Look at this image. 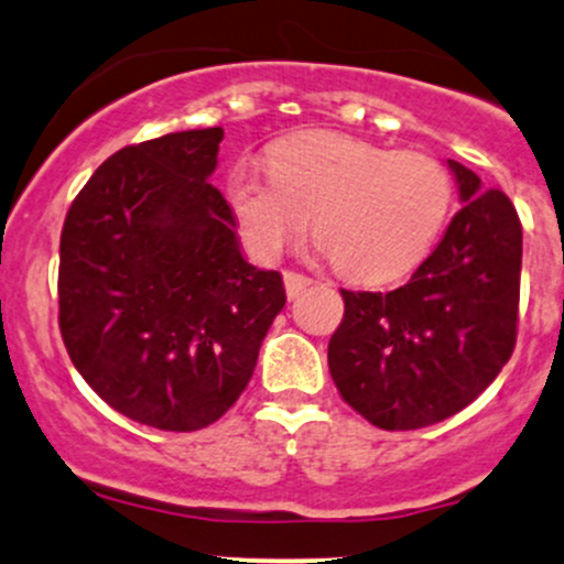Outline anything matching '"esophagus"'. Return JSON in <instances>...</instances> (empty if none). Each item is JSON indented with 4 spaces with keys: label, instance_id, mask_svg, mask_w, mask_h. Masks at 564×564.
Returning a JSON list of instances; mask_svg holds the SVG:
<instances>
[{
    "label": "esophagus",
    "instance_id": "1",
    "mask_svg": "<svg viewBox=\"0 0 564 564\" xmlns=\"http://www.w3.org/2000/svg\"><path fill=\"white\" fill-rule=\"evenodd\" d=\"M283 283H286L289 300H294V296H300V291H304L310 283H313V278L304 273H294V270H286V273H283Z\"/></svg>",
    "mask_w": 564,
    "mask_h": 564
}]
</instances>
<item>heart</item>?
I'll return each mask as SVG.
<instances>
[{
    "label": "heart",
    "mask_w": 564,
    "mask_h": 564,
    "mask_svg": "<svg viewBox=\"0 0 564 564\" xmlns=\"http://www.w3.org/2000/svg\"><path fill=\"white\" fill-rule=\"evenodd\" d=\"M268 172L238 170L228 200L260 257L281 254L307 228L336 273L349 281H392L426 254L451 209V174L419 151H390L339 132L275 142Z\"/></svg>",
    "instance_id": "obj_1"
}]
</instances>
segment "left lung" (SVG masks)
I'll return each mask as SVG.
<instances>
[{
    "instance_id": "left-lung-1",
    "label": "left lung",
    "mask_w": 564,
    "mask_h": 564,
    "mask_svg": "<svg viewBox=\"0 0 564 564\" xmlns=\"http://www.w3.org/2000/svg\"><path fill=\"white\" fill-rule=\"evenodd\" d=\"M462 209L405 286L341 289L328 341L341 400L379 430H422L453 416L498 377L517 345L522 225L507 193L482 191L458 161Z\"/></svg>"
}]
</instances>
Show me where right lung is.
<instances>
[{
	"label": "right lung",
	"instance_id": "right-lung-1",
	"mask_svg": "<svg viewBox=\"0 0 564 564\" xmlns=\"http://www.w3.org/2000/svg\"><path fill=\"white\" fill-rule=\"evenodd\" d=\"M223 127L127 145L97 166L61 232L57 326L113 411L166 432L215 424L254 373L286 304L278 270L241 257L209 183Z\"/></svg>",
	"mask_w": 564,
	"mask_h": 564
}]
</instances>
